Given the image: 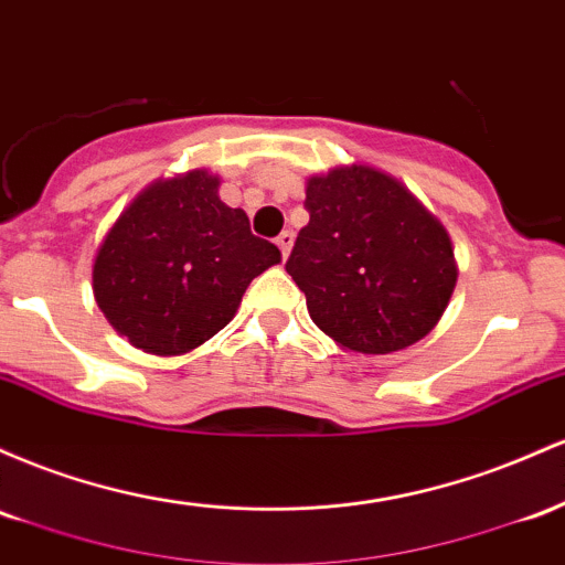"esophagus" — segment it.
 <instances>
[{"mask_svg": "<svg viewBox=\"0 0 565 565\" xmlns=\"http://www.w3.org/2000/svg\"><path fill=\"white\" fill-rule=\"evenodd\" d=\"M277 248H280L282 258H288L290 248H294V232H290V230H285V232L280 234V237H277Z\"/></svg>", "mask_w": 565, "mask_h": 565, "instance_id": "1", "label": "esophagus"}]
</instances>
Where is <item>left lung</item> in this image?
I'll return each instance as SVG.
<instances>
[{"instance_id":"1","label":"left lung","mask_w":565,"mask_h":565,"mask_svg":"<svg viewBox=\"0 0 565 565\" xmlns=\"http://www.w3.org/2000/svg\"><path fill=\"white\" fill-rule=\"evenodd\" d=\"M303 207L309 224L285 269L322 333L390 354L433 331L459 275L454 245L401 181L371 164L333 168L307 181Z\"/></svg>"}]
</instances>
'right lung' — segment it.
Returning <instances> with one entry per match:
<instances>
[{"mask_svg": "<svg viewBox=\"0 0 565 565\" xmlns=\"http://www.w3.org/2000/svg\"><path fill=\"white\" fill-rule=\"evenodd\" d=\"M218 175L189 170L154 181L100 243L93 294L114 331L149 354L192 352L237 312L245 288L280 250L250 234L218 198Z\"/></svg>", "mask_w": 565, "mask_h": 565, "instance_id": "1", "label": "right lung"}]
</instances>
